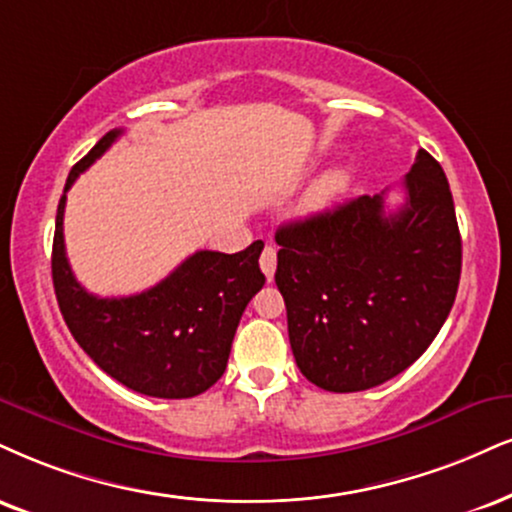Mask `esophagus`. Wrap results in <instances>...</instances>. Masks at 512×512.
<instances>
[{
  "label": "esophagus",
  "instance_id": "34e87169",
  "mask_svg": "<svg viewBox=\"0 0 512 512\" xmlns=\"http://www.w3.org/2000/svg\"><path fill=\"white\" fill-rule=\"evenodd\" d=\"M261 270H263V275L268 277V282H273V277H275V268H277V251L273 249V246H266V249H263V254H261Z\"/></svg>",
  "mask_w": 512,
  "mask_h": 512
}]
</instances>
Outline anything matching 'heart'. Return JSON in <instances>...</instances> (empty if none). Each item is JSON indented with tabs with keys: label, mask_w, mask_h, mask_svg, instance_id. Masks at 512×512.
Wrapping results in <instances>:
<instances>
[{
	"label": "heart",
	"mask_w": 512,
	"mask_h": 512,
	"mask_svg": "<svg viewBox=\"0 0 512 512\" xmlns=\"http://www.w3.org/2000/svg\"><path fill=\"white\" fill-rule=\"evenodd\" d=\"M346 185H349V173H346V170L334 168L330 173H325L323 178L315 182L311 194H308L304 201L306 216H318L325 208H330L332 201L344 192Z\"/></svg>",
	"instance_id": "obj_1"
}]
</instances>
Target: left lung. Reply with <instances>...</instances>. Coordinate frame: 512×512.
Listing matches in <instances>:
<instances>
[{
    "label": "left lung",
    "instance_id": "obj_1",
    "mask_svg": "<svg viewBox=\"0 0 512 512\" xmlns=\"http://www.w3.org/2000/svg\"><path fill=\"white\" fill-rule=\"evenodd\" d=\"M403 189L394 213L384 192L365 194L277 230L289 344L315 387L349 394L391 380L449 318L463 261L449 180L420 149Z\"/></svg>",
    "mask_w": 512,
    "mask_h": 512
}]
</instances>
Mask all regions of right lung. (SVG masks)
Listing matches in <instances>:
<instances>
[{
  "label": "right lung",
  "instance_id": "obj_1",
  "mask_svg": "<svg viewBox=\"0 0 512 512\" xmlns=\"http://www.w3.org/2000/svg\"><path fill=\"white\" fill-rule=\"evenodd\" d=\"M111 130L68 173L56 211L52 280L68 330L106 375L156 399H192L227 368L246 304L266 285L258 268L263 242L237 254L197 251L147 292L102 299L75 280L63 244V208L75 178L111 147Z\"/></svg>",
  "mask_w": 512,
  "mask_h": 512
}]
</instances>
